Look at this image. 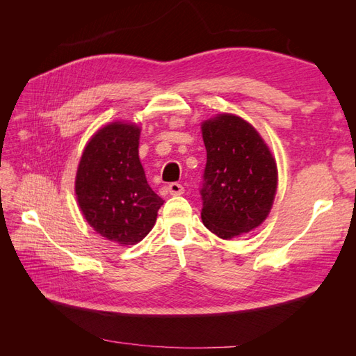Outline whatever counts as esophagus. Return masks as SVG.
Returning <instances> with one entry per match:
<instances>
[{
	"mask_svg": "<svg viewBox=\"0 0 356 356\" xmlns=\"http://www.w3.org/2000/svg\"><path fill=\"white\" fill-rule=\"evenodd\" d=\"M168 191L172 196H181L182 193H184V187L178 184V182H170V184L168 186Z\"/></svg>",
	"mask_w": 356,
	"mask_h": 356,
	"instance_id": "1",
	"label": "esophagus"
}]
</instances>
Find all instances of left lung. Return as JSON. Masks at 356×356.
<instances>
[{"label": "left lung", "instance_id": "1", "mask_svg": "<svg viewBox=\"0 0 356 356\" xmlns=\"http://www.w3.org/2000/svg\"><path fill=\"white\" fill-rule=\"evenodd\" d=\"M207 148L200 196L202 221L221 239L258 227L272 209L277 168L252 124L233 114L202 123Z\"/></svg>", "mask_w": 356, "mask_h": 356}]
</instances>
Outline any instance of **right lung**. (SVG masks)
<instances>
[{
    "label": "right lung",
    "instance_id": "right-lung-1",
    "mask_svg": "<svg viewBox=\"0 0 356 356\" xmlns=\"http://www.w3.org/2000/svg\"><path fill=\"white\" fill-rule=\"evenodd\" d=\"M139 134L136 124L122 122L99 129L86 145L75 177V196L86 221L122 246L141 242L163 204L139 161Z\"/></svg>",
    "mask_w": 356,
    "mask_h": 356
}]
</instances>
